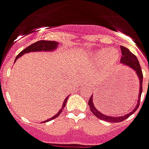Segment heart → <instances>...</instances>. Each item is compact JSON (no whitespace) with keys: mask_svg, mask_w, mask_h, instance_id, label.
Instances as JSON below:
<instances>
[{"mask_svg":"<svg viewBox=\"0 0 149 149\" xmlns=\"http://www.w3.org/2000/svg\"><path fill=\"white\" fill-rule=\"evenodd\" d=\"M104 53H105V54H104ZM108 56H109L110 59H108ZM118 58H119V54L115 49H108L106 52L101 51L94 54V59L97 61H101L103 59L104 64L107 67H111L117 63Z\"/></svg>","mask_w":149,"mask_h":149,"instance_id":"obj_1","label":"heart"}]
</instances>
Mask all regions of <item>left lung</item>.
I'll return each instance as SVG.
<instances>
[{
	"label": "left lung",
	"mask_w": 149,
	"mask_h": 149,
	"mask_svg": "<svg viewBox=\"0 0 149 149\" xmlns=\"http://www.w3.org/2000/svg\"><path fill=\"white\" fill-rule=\"evenodd\" d=\"M121 52H122V57L120 62L123 64L127 65L128 67L132 68L133 70H135L136 72V74L138 76V77L140 79V93H139V100L137 105L135 107V109L133 110L132 112H130L129 114H126L124 116H120V117H110V116H107L105 114L100 113L99 111L97 110V108H95L93 102V96L90 97L89 98L88 105L89 106V110L92 111L93 114L96 116L97 118H98L99 119L102 120H105L107 122H110V123H118V122H123V120H125L126 118H127L132 114L135 112V111L139 108L140 106V97H141V93H142V85H143V73H142V70L140 68V63L138 61V59L136 58V56L131 52L127 48H126L125 47H121Z\"/></svg>",
	"instance_id": "8db88e82"
}]
</instances>
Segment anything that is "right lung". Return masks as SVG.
Here are the masks:
<instances>
[{"label": "right lung", "mask_w": 149, "mask_h": 149, "mask_svg": "<svg viewBox=\"0 0 149 149\" xmlns=\"http://www.w3.org/2000/svg\"><path fill=\"white\" fill-rule=\"evenodd\" d=\"M57 46H58V43H57V42H55V41L39 40L38 42H34L33 44H31V45H30L29 47H27L26 48H25L22 52H21L17 56L15 60H16L18 57H20L21 56H22L23 54H25V53L31 52H38V51H52V50H55ZM68 97H66L65 100H64L63 106H62V108L60 109V111H59L55 116H53L52 118H51L50 119L47 120L46 122L50 121V120H52V119H54V118H56V117H58V116L60 115V113L63 111V109H64V107H65V106H66Z\"/></svg>", "instance_id": "obj_1"}]
</instances>
